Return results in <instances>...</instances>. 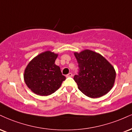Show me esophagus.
Masks as SVG:
<instances>
[{
    "mask_svg": "<svg viewBox=\"0 0 132 132\" xmlns=\"http://www.w3.org/2000/svg\"><path fill=\"white\" fill-rule=\"evenodd\" d=\"M66 77H72V73H69V74H67V75H66Z\"/></svg>",
    "mask_w": 132,
    "mask_h": 132,
    "instance_id": "1",
    "label": "esophagus"
}]
</instances>
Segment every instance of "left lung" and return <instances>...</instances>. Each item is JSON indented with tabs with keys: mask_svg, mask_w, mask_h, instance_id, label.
I'll use <instances>...</instances> for the list:
<instances>
[{
	"mask_svg": "<svg viewBox=\"0 0 132 132\" xmlns=\"http://www.w3.org/2000/svg\"><path fill=\"white\" fill-rule=\"evenodd\" d=\"M79 72L74 80L78 88L88 97L95 98L110 91L116 79V71L105 58L89 50L74 53Z\"/></svg>",
	"mask_w": 132,
	"mask_h": 132,
	"instance_id": "obj_1",
	"label": "left lung"
}]
</instances>
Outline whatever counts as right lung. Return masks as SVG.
I'll list each match as a JSON object with an SVG mask.
<instances>
[{
	"instance_id": "right-lung-1",
	"label": "right lung",
	"mask_w": 132,
	"mask_h": 132,
	"mask_svg": "<svg viewBox=\"0 0 132 132\" xmlns=\"http://www.w3.org/2000/svg\"><path fill=\"white\" fill-rule=\"evenodd\" d=\"M57 56V54L47 51L35 57L27 66L24 74V82L36 94H52L66 79L59 66L55 64Z\"/></svg>"
}]
</instances>
